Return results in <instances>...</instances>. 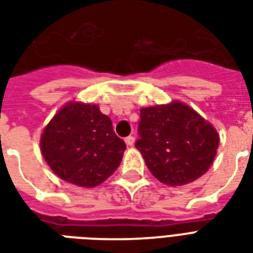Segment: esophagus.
<instances>
[{"label": "esophagus", "mask_w": 253, "mask_h": 253, "mask_svg": "<svg viewBox=\"0 0 253 253\" xmlns=\"http://www.w3.org/2000/svg\"><path fill=\"white\" fill-rule=\"evenodd\" d=\"M125 144L128 145V146H133V144H134V137L133 136L126 137V138H125Z\"/></svg>", "instance_id": "34e87169"}]
</instances>
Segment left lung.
I'll use <instances>...</instances> for the list:
<instances>
[{
    "label": "left lung",
    "mask_w": 253,
    "mask_h": 253,
    "mask_svg": "<svg viewBox=\"0 0 253 253\" xmlns=\"http://www.w3.org/2000/svg\"><path fill=\"white\" fill-rule=\"evenodd\" d=\"M136 148L150 173L168 186H182L206 173L214 161L219 136L189 105L171 104L140 109Z\"/></svg>",
    "instance_id": "1"
}]
</instances>
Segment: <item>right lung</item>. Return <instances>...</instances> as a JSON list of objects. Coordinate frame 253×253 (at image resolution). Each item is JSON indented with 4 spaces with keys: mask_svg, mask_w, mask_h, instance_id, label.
<instances>
[{
    "mask_svg": "<svg viewBox=\"0 0 253 253\" xmlns=\"http://www.w3.org/2000/svg\"><path fill=\"white\" fill-rule=\"evenodd\" d=\"M41 149L48 166L63 181L95 187L116 171L126 146L97 105L72 101L47 124Z\"/></svg>",
    "mask_w": 253,
    "mask_h": 253,
    "instance_id": "add662e5",
    "label": "right lung"
}]
</instances>
